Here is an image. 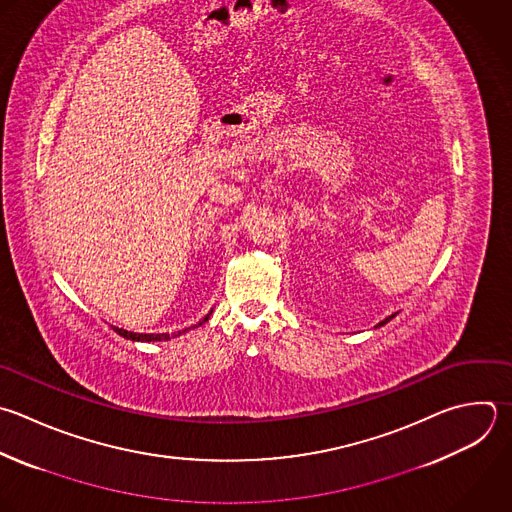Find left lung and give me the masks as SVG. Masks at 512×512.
<instances>
[{
  "label": "left lung",
  "mask_w": 512,
  "mask_h": 512,
  "mask_svg": "<svg viewBox=\"0 0 512 512\" xmlns=\"http://www.w3.org/2000/svg\"><path fill=\"white\" fill-rule=\"evenodd\" d=\"M396 314H398V312H394V314H390V316H388V318H384V320H382V322H378V326H384V324H386V322H390V320H392V318H394V316H396Z\"/></svg>",
  "instance_id": "obj_1"
}]
</instances>
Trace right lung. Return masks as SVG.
<instances>
[{"label": "right lung", "instance_id": "add662e5", "mask_svg": "<svg viewBox=\"0 0 512 512\" xmlns=\"http://www.w3.org/2000/svg\"><path fill=\"white\" fill-rule=\"evenodd\" d=\"M210 314H212V310L204 316V320L202 322H198L196 326H202L204 322H208V318H210ZM194 326V328H196ZM120 336H124L126 340H132V342H160V340H170V338H174V336H180V334H184V332H188L190 328H186V330H182V332H178V334H140V332H130V330H124V328H118V326H112Z\"/></svg>", "mask_w": 512, "mask_h": 512}]
</instances>
